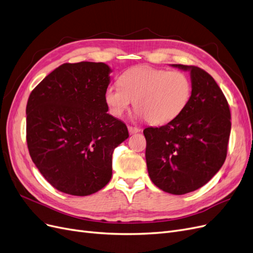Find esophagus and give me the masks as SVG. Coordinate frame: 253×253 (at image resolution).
Wrapping results in <instances>:
<instances>
[{
    "label": "esophagus",
    "mask_w": 253,
    "mask_h": 253,
    "mask_svg": "<svg viewBox=\"0 0 253 253\" xmlns=\"http://www.w3.org/2000/svg\"><path fill=\"white\" fill-rule=\"evenodd\" d=\"M128 131H129V133L133 134V133L140 132L141 129H140V128H136V127H133V126H129V127H128Z\"/></svg>",
    "instance_id": "34e87169"
}]
</instances>
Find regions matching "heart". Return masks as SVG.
Returning a JSON list of instances; mask_svg holds the SVG:
<instances>
[{
  "instance_id": "heart-1",
  "label": "heart",
  "mask_w": 253,
  "mask_h": 253,
  "mask_svg": "<svg viewBox=\"0 0 253 253\" xmlns=\"http://www.w3.org/2000/svg\"><path fill=\"white\" fill-rule=\"evenodd\" d=\"M191 91L186 73L141 65L122 73L119 86L106 88L104 101L113 117L123 116L132 101L135 117L152 125H163L185 109Z\"/></svg>"
}]
</instances>
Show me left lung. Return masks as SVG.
I'll use <instances>...</instances> for the list:
<instances>
[{
	"label": "left lung",
	"instance_id": "8db88e82",
	"mask_svg": "<svg viewBox=\"0 0 253 253\" xmlns=\"http://www.w3.org/2000/svg\"><path fill=\"white\" fill-rule=\"evenodd\" d=\"M171 66L190 72V100L168 124L144 130L145 157L152 183L180 195L201 188L223 166L231 116L224 93L209 73L197 66Z\"/></svg>",
	"mask_w": 253,
	"mask_h": 253
}]
</instances>
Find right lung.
Wrapping results in <instances>:
<instances>
[{
  "label": "right lung",
  "mask_w": 253,
  "mask_h": 253,
  "mask_svg": "<svg viewBox=\"0 0 253 253\" xmlns=\"http://www.w3.org/2000/svg\"><path fill=\"white\" fill-rule=\"evenodd\" d=\"M111 71L105 63L63 64L29 95V154L59 191L85 197L110 181L113 150L129 136L104 101Z\"/></svg>",
  "instance_id": "obj_1"
}]
</instances>
